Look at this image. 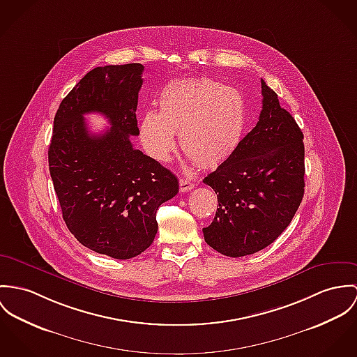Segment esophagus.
<instances>
[{
	"instance_id": "34e87169",
	"label": "esophagus",
	"mask_w": 357,
	"mask_h": 357,
	"mask_svg": "<svg viewBox=\"0 0 357 357\" xmlns=\"http://www.w3.org/2000/svg\"><path fill=\"white\" fill-rule=\"evenodd\" d=\"M178 184H180V191L181 192H188V191H191L194 188V183L190 181L188 178H180Z\"/></svg>"
}]
</instances>
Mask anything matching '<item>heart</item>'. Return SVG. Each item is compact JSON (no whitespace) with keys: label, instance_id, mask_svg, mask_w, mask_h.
<instances>
[{"label":"heart","instance_id":"b5f03b06","mask_svg":"<svg viewBox=\"0 0 357 357\" xmlns=\"http://www.w3.org/2000/svg\"><path fill=\"white\" fill-rule=\"evenodd\" d=\"M160 113H143L139 135L146 153L166 162L180 136L181 149L203 167L227 161L245 127V102L233 87L210 79L170 82L160 94Z\"/></svg>","mask_w":357,"mask_h":357}]
</instances>
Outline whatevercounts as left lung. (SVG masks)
<instances>
[{"label":"left lung","mask_w":357,"mask_h":357,"mask_svg":"<svg viewBox=\"0 0 357 357\" xmlns=\"http://www.w3.org/2000/svg\"><path fill=\"white\" fill-rule=\"evenodd\" d=\"M260 83L259 121L203 180L220 204L211 225L203 227L204 240L231 258L270 245L291 224L304 195L303 132L278 96Z\"/></svg>","instance_id":"1"}]
</instances>
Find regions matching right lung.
<instances>
[{
    "instance_id": "right-lung-1",
    "label": "right lung",
    "mask_w": 357,
    "mask_h": 357,
    "mask_svg": "<svg viewBox=\"0 0 357 357\" xmlns=\"http://www.w3.org/2000/svg\"><path fill=\"white\" fill-rule=\"evenodd\" d=\"M142 64L90 70L54 117L49 170L63 218L80 244L114 259L146 251L158 230V207L178 192L177 177L133 149ZM100 112L112 127L91 134L84 114Z\"/></svg>"
}]
</instances>
